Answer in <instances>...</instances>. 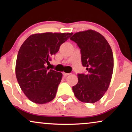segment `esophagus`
<instances>
[{
    "mask_svg": "<svg viewBox=\"0 0 132 132\" xmlns=\"http://www.w3.org/2000/svg\"><path fill=\"white\" fill-rule=\"evenodd\" d=\"M62 74H63V75L65 76H68V75H70V73H64V72H63Z\"/></svg>",
    "mask_w": 132,
    "mask_h": 132,
    "instance_id": "34e87169",
    "label": "esophagus"
}]
</instances>
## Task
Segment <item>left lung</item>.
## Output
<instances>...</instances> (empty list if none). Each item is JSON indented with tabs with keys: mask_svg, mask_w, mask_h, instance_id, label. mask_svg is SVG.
I'll list each match as a JSON object with an SVG mask.
<instances>
[{
	"mask_svg": "<svg viewBox=\"0 0 132 132\" xmlns=\"http://www.w3.org/2000/svg\"><path fill=\"white\" fill-rule=\"evenodd\" d=\"M80 48L83 66L88 74H78L73 86L76 97L84 103L100 100L109 88L113 70L111 47L102 34L93 30L77 32L70 38Z\"/></svg>",
	"mask_w": 132,
	"mask_h": 132,
	"instance_id": "1",
	"label": "left lung"
}]
</instances>
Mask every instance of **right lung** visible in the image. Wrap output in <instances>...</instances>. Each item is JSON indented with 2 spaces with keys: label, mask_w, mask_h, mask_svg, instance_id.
Wrapping results in <instances>:
<instances>
[{
  "label": "right lung",
  "mask_w": 132,
  "mask_h": 132,
  "mask_svg": "<svg viewBox=\"0 0 132 132\" xmlns=\"http://www.w3.org/2000/svg\"><path fill=\"white\" fill-rule=\"evenodd\" d=\"M73 33L46 32L29 36L18 52L15 65L17 81L29 100L44 104L53 100L62 74L46 67L52 56Z\"/></svg>",
  "instance_id": "1"
}]
</instances>
